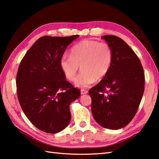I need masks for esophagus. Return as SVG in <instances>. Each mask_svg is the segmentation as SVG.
<instances>
[{
	"mask_svg": "<svg viewBox=\"0 0 159 159\" xmlns=\"http://www.w3.org/2000/svg\"><path fill=\"white\" fill-rule=\"evenodd\" d=\"M80 93H81L82 95H84V94H86L88 93V91L85 89H82L81 90H80Z\"/></svg>",
	"mask_w": 159,
	"mask_h": 159,
	"instance_id": "esophagus-1",
	"label": "esophagus"
}]
</instances>
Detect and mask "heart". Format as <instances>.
Masks as SVG:
<instances>
[{
    "label": "heart",
    "mask_w": 159,
    "mask_h": 159,
    "mask_svg": "<svg viewBox=\"0 0 159 159\" xmlns=\"http://www.w3.org/2000/svg\"><path fill=\"white\" fill-rule=\"evenodd\" d=\"M112 60V50L107 43L86 39L72 47L70 56H63L61 59L60 67L67 79L74 81L80 66L82 72L75 85L87 87L96 80H102L107 75Z\"/></svg>",
    "instance_id": "obj_1"
}]
</instances>
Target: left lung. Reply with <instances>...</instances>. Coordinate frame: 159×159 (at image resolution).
Returning a JSON list of instances; mask_svg holds the SVG:
<instances>
[{
	"mask_svg": "<svg viewBox=\"0 0 159 159\" xmlns=\"http://www.w3.org/2000/svg\"><path fill=\"white\" fill-rule=\"evenodd\" d=\"M113 52L107 75L89 89L93 118L102 127L117 130L135 116L145 88L143 68L139 57L123 39L104 35Z\"/></svg>",
	"mask_w": 159,
	"mask_h": 159,
	"instance_id": "8db88e82",
	"label": "left lung"
}]
</instances>
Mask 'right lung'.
Returning a JSON list of instances; mask_svg holds the SVG:
<instances>
[{
    "instance_id": "obj_1",
    "label": "right lung",
    "mask_w": 159,
    "mask_h": 159,
    "mask_svg": "<svg viewBox=\"0 0 159 159\" xmlns=\"http://www.w3.org/2000/svg\"><path fill=\"white\" fill-rule=\"evenodd\" d=\"M79 37H42L18 67L16 87L20 106L30 121L45 133L65 129L71 120L70 104L80 96L60 67L67 46Z\"/></svg>"
}]
</instances>
